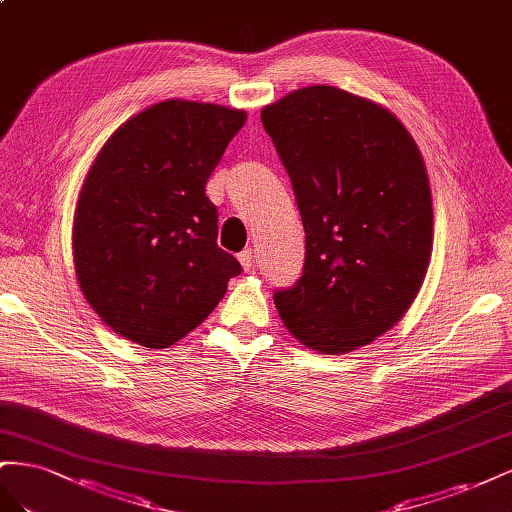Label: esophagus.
Listing matches in <instances>:
<instances>
[{
  "label": "esophagus",
  "mask_w": 512,
  "mask_h": 512,
  "mask_svg": "<svg viewBox=\"0 0 512 512\" xmlns=\"http://www.w3.org/2000/svg\"><path fill=\"white\" fill-rule=\"evenodd\" d=\"M238 259H240V264H242V268H244L246 272H251V270L255 268V264H257V255H255L253 248H246V251H242V253L238 255Z\"/></svg>",
  "instance_id": "esophagus-1"
}]
</instances>
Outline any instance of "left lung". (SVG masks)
<instances>
[{"mask_svg": "<svg viewBox=\"0 0 512 512\" xmlns=\"http://www.w3.org/2000/svg\"><path fill=\"white\" fill-rule=\"evenodd\" d=\"M306 233L304 270L274 294L304 347L339 356L397 326L427 276L433 201L425 160L397 115L332 85L261 109Z\"/></svg>", "mask_w": 512, "mask_h": 512, "instance_id": "8db88e82", "label": "left lung"}]
</instances>
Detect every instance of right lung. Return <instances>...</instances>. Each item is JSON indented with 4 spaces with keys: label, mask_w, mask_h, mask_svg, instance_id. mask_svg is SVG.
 Here are the masks:
<instances>
[{
    "label": "right lung",
    "mask_w": 512,
    "mask_h": 512,
    "mask_svg": "<svg viewBox=\"0 0 512 512\" xmlns=\"http://www.w3.org/2000/svg\"><path fill=\"white\" fill-rule=\"evenodd\" d=\"M246 111L171 98L124 122L81 186L72 257L87 304L120 337L165 349L206 319L242 272L218 248L206 184Z\"/></svg>",
    "instance_id": "add662e5"
}]
</instances>
